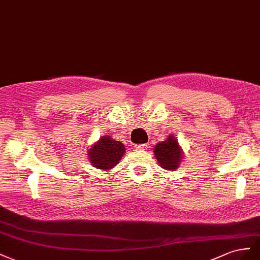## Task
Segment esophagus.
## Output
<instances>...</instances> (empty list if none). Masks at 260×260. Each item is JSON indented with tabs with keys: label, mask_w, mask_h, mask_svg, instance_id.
<instances>
[{
	"label": "esophagus",
	"mask_w": 260,
	"mask_h": 260,
	"mask_svg": "<svg viewBox=\"0 0 260 260\" xmlns=\"http://www.w3.org/2000/svg\"><path fill=\"white\" fill-rule=\"evenodd\" d=\"M136 150H146L147 147H148V144H137L134 146Z\"/></svg>",
	"instance_id": "obj_1"
}]
</instances>
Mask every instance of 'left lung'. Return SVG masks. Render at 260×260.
I'll return each mask as SVG.
<instances>
[{
  "instance_id": "left-lung-1",
  "label": "left lung",
  "mask_w": 260,
  "mask_h": 260,
  "mask_svg": "<svg viewBox=\"0 0 260 260\" xmlns=\"http://www.w3.org/2000/svg\"><path fill=\"white\" fill-rule=\"evenodd\" d=\"M154 155L161 168L168 171H174L179 168L183 158V151L174 136L170 135L165 142L154 147Z\"/></svg>"
}]
</instances>
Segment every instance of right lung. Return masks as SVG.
<instances>
[{"mask_svg":"<svg viewBox=\"0 0 260 260\" xmlns=\"http://www.w3.org/2000/svg\"><path fill=\"white\" fill-rule=\"evenodd\" d=\"M124 152L125 147L123 143L111 138V136H102L89 149L88 157L94 168L106 171L117 165Z\"/></svg>","mask_w":260,"mask_h":260,"instance_id":"add662e5","label":"right lung"}]
</instances>
